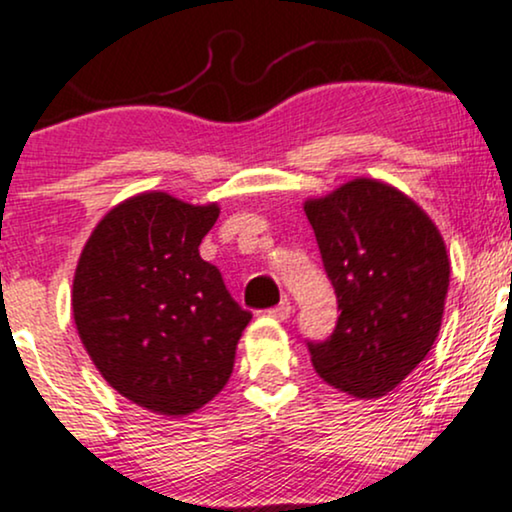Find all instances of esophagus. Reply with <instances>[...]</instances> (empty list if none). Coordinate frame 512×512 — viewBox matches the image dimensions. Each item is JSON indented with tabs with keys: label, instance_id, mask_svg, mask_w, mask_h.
I'll return each instance as SVG.
<instances>
[{
	"label": "esophagus",
	"instance_id": "obj_1",
	"mask_svg": "<svg viewBox=\"0 0 512 512\" xmlns=\"http://www.w3.org/2000/svg\"><path fill=\"white\" fill-rule=\"evenodd\" d=\"M291 310H293V307H291V300L283 298L279 305L272 307V310H267V315H269V317H274V319H281V322H283V319L291 317Z\"/></svg>",
	"mask_w": 512,
	"mask_h": 512
}]
</instances>
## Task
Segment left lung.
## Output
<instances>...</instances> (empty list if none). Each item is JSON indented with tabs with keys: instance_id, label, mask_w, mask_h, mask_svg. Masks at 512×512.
<instances>
[{
	"instance_id": "8db88e82",
	"label": "left lung",
	"mask_w": 512,
	"mask_h": 512,
	"mask_svg": "<svg viewBox=\"0 0 512 512\" xmlns=\"http://www.w3.org/2000/svg\"><path fill=\"white\" fill-rule=\"evenodd\" d=\"M305 214L341 310L329 338L307 341L312 365L338 391L384 396L439 336L451 281L441 233L408 195L374 178L307 200Z\"/></svg>"
}]
</instances>
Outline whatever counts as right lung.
<instances>
[{"instance_id": "1", "label": "right lung", "mask_w": 512, "mask_h": 512, "mask_svg": "<svg viewBox=\"0 0 512 512\" xmlns=\"http://www.w3.org/2000/svg\"><path fill=\"white\" fill-rule=\"evenodd\" d=\"M217 217V205L140 193L104 214L80 252V341L112 389L159 415H188L224 389L252 319L197 250Z\"/></svg>"}]
</instances>
